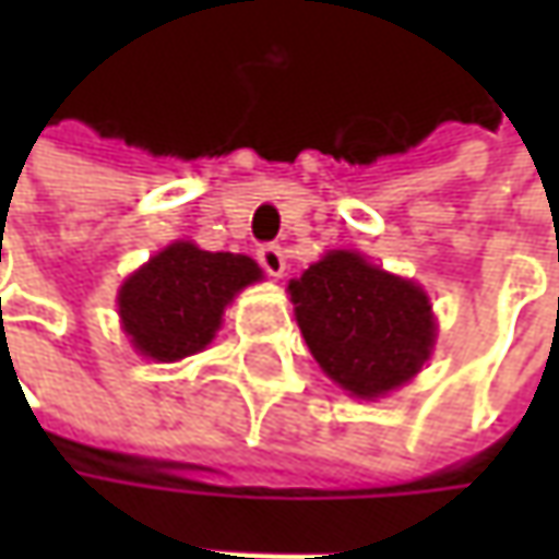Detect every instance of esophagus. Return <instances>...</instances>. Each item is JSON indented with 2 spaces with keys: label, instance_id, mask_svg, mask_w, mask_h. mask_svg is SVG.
<instances>
[{
  "label": "esophagus",
  "instance_id": "1",
  "mask_svg": "<svg viewBox=\"0 0 559 559\" xmlns=\"http://www.w3.org/2000/svg\"><path fill=\"white\" fill-rule=\"evenodd\" d=\"M258 264L267 270L270 276H283L286 273V248L283 246H261L258 248Z\"/></svg>",
  "mask_w": 559,
  "mask_h": 559
}]
</instances>
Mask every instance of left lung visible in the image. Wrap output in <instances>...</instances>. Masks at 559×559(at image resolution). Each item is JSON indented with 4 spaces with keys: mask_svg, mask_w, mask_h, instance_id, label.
<instances>
[{
    "mask_svg": "<svg viewBox=\"0 0 559 559\" xmlns=\"http://www.w3.org/2000/svg\"><path fill=\"white\" fill-rule=\"evenodd\" d=\"M295 317L317 364L357 397L397 389L429 357V298L407 280L333 251L289 283Z\"/></svg>",
    "mask_w": 559,
    "mask_h": 559,
    "instance_id": "obj_1",
    "label": "left lung"
}]
</instances>
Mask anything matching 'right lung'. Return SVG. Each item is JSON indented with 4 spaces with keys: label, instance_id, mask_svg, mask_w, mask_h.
<instances>
[{
    "label": "right lung",
    "instance_id": "right-lung-1",
    "mask_svg": "<svg viewBox=\"0 0 559 559\" xmlns=\"http://www.w3.org/2000/svg\"><path fill=\"white\" fill-rule=\"evenodd\" d=\"M254 280H261V267L246 254L174 242L123 283L118 295L123 330L145 357L195 355L214 338L233 295Z\"/></svg>",
    "mask_w": 559,
    "mask_h": 559
}]
</instances>
